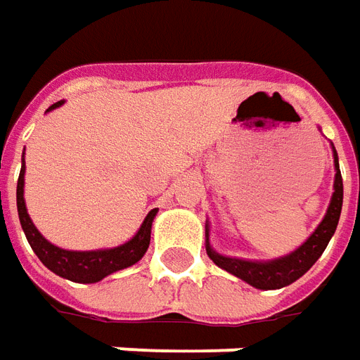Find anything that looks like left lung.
<instances>
[{
	"label": "left lung",
	"instance_id": "left-lung-1",
	"mask_svg": "<svg viewBox=\"0 0 360 360\" xmlns=\"http://www.w3.org/2000/svg\"><path fill=\"white\" fill-rule=\"evenodd\" d=\"M333 163H335V181H333V197L329 200L328 212L323 216L320 226L314 230L308 240L304 241L298 250L288 253L285 257L271 259V261H248V259L226 257L216 253L210 248L208 241V224H206V253L214 261L216 265L248 285L261 288V290H273V288H283V286L292 285L300 276L310 271V267L320 259L323 250L328 248L331 236L335 233L339 216H341V206H343V179L339 172L338 152L333 148Z\"/></svg>",
	"mask_w": 360,
	"mask_h": 360
}]
</instances>
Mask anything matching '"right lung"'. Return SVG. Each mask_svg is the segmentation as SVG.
Wrapping results in <instances>:
<instances>
[{"instance_id": "obj_1", "label": "right lung", "mask_w": 360, "mask_h": 360, "mask_svg": "<svg viewBox=\"0 0 360 360\" xmlns=\"http://www.w3.org/2000/svg\"><path fill=\"white\" fill-rule=\"evenodd\" d=\"M60 105H64V101L54 103L52 107L46 109V112L58 109ZM22 187H25V152H22L21 173H19V181H17V212H19L22 232L31 243L32 251L42 261V265L49 267L58 276L74 281V283H85V285L99 283L101 278L109 276L110 273H117L120 269H127L138 263L148 251L152 222L158 214V208L148 212L140 230L134 233V238L128 240L127 243H122V245L110 248V250L70 251L62 250L54 243H50L46 238H42V233L37 230V226L32 224L31 216L27 212V205H25V197H22L25 188Z\"/></svg>"}]
</instances>
